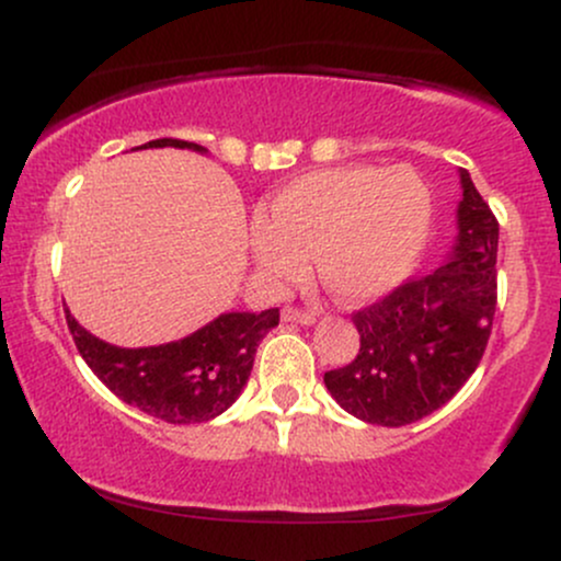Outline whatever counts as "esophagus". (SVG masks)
I'll use <instances>...</instances> for the list:
<instances>
[{"label": "esophagus", "mask_w": 561, "mask_h": 561, "mask_svg": "<svg viewBox=\"0 0 561 561\" xmlns=\"http://www.w3.org/2000/svg\"><path fill=\"white\" fill-rule=\"evenodd\" d=\"M282 321H295V324L311 327V324H317V317H313V313L298 311V308H293V306H285L282 308Z\"/></svg>", "instance_id": "1"}]
</instances>
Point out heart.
Segmentation results:
<instances>
[{
    "instance_id": "1",
    "label": "heart",
    "mask_w": 561,
    "mask_h": 561,
    "mask_svg": "<svg viewBox=\"0 0 561 561\" xmlns=\"http://www.w3.org/2000/svg\"><path fill=\"white\" fill-rule=\"evenodd\" d=\"M433 195L411 165H334L282 184L250 224V255L272 287L317 259L334 300L366 306L401 287L427 248Z\"/></svg>"
}]
</instances>
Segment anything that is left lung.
I'll return each mask as SVG.
<instances>
[{
	"mask_svg": "<svg viewBox=\"0 0 561 561\" xmlns=\"http://www.w3.org/2000/svg\"><path fill=\"white\" fill-rule=\"evenodd\" d=\"M456 240L435 272L353 317L362 347L324 385L347 414L403 427L446 405L478 369L495 313L499 221L459 169Z\"/></svg>",
	"mask_w": 561,
	"mask_h": 561,
	"instance_id": "left-lung-1",
	"label": "left lung"
}]
</instances>
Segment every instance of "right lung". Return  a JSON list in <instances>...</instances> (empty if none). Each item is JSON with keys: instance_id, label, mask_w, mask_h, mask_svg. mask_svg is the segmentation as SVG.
I'll list each match as a JSON object with an SVG mask.
<instances>
[{"instance_id": "right-lung-1", "label": "right lung", "mask_w": 561, "mask_h": 561, "mask_svg": "<svg viewBox=\"0 0 561 561\" xmlns=\"http://www.w3.org/2000/svg\"><path fill=\"white\" fill-rule=\"evenodd\" d=\"M176 147L208 156L205 147L182 139H152L134 150ZM76 347L121 401L171 424L216 420L240 398L255 362V347L279 324V308L250 313L229 311L182 340L163 345L121 347L105 343L66 308Z\"/></svg>"}]
</instances>
